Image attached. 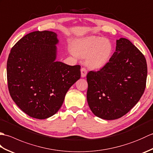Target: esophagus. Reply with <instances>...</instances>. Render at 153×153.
Returning <instances> with one entry per match:
<instances>
[{
	"mask_svg": "<svg viewBox=\"0 0 153 153\" xmlns=\"http://www.w3.org/2000/svg\"><path fill=\"white\" fill-rule=\"evenodd\" d=\"M87 74V70L85 68H82L81 69V75H82V77H84L86 76V75Z\"/></svg>",
	"mask_w": 153,
	"mask_h": 153,
	"instance_id": "esophagus-1",
	"label": "esophagus"
}]
</instances>
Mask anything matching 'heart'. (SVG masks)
I'll list each match as a JSON object with an SVG mask.
<instances>
[{
  "mask_svg": "<svg viewBox=\"0 0 153 153\" xmlns=\"http://www.w3.org/2000/svg\"><path fill=\"white\" fill-rule=\"evenodd\" d=\"M113 50V45L108 39L93 36L77 41L71 53L85 57V64L91 69H99L108 62Z\"/></svg>",
  "mask_w": 153,
  "mask_h": 153,
  "instance_id": "1",
  "label": "heart"
}]
</instances>
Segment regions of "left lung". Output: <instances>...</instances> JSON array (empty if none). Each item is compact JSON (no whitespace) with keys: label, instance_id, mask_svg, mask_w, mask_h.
<instances>
[{"label":"left lung","instance_id":"obj_1","mask_svg":"<svg viewBox=\"0 0 153 153\" xmlns=\"http://www.w3.org/2000/svg\"><path fill=\"white\" fill-rule=\"evenodd\" d=\"M147 76L144 55L131 41L120 38L108 62L100 70L90 71L87 75L90 109L102 119L121 118L141 99Z\"/></svg>","mask_w":153,"mask_h":153}]
</instances>
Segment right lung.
<instances>
[{
    "label": "right lung",
    "instance_id": "add662e5",
    "mask_svg": "<svg viewBox=\"0 0 153 153\" xmlns=\"http://www.w3.org/2000/svg\"><path fill=\"white\" fill-rule=\"evenodd\" d=\"M57 35L49 31L25 35L12 48L7 61L10 95L23 112L46 119L62 105L70 87L81 77L79 65L56 61Z\"/></svg>",
    "mask_w": 153,
    "mask_h": 153
}]
</instances>
